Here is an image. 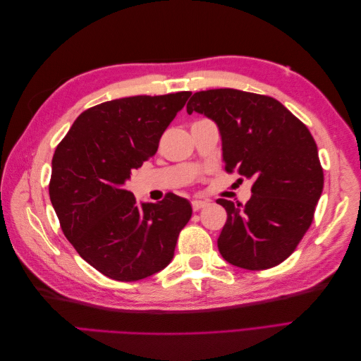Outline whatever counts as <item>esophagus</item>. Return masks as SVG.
Returning <instances> with one entry per match:
<instances>
[{
	"label": "esophagus",
	"mask_w": 361,
	"mask_h": 361,
	"mask_svg": "<svg viewBox=\"0 0 361 361\" xmlns=\"http://www.w3.org/2000/svg\"><path fill=\"white\" fill-rule=\"evenodd\" d=\"M191 206H192L194 211H200L202 207L207 206V202H206V200H192V202H191Z\"/></svg>",
	"instance_id": "esophagus-1"
}]
</instances>
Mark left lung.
I'll list each match as a JSON object with an SVG mask.
<instances>
[{
  "mask_svg": "<svg viewBox=\"0 0 361 361\" xmlns=\"http://www.w3.org/2000/svg\"><path fill=\"white\" fill-rule=\"evenodd\" d=\"M192 111L220 129L226 171L253 179L245 204L216 200L227 212L221 256L250 271L281 264L309 231L324 188L310 130L274 97L235 89L194 93L187 104Z\"/></svg>",
  "mask_w": 361,
  "mask_h": 361,
  "instance_id": "1",
  "label": "left lung"
}]
</instances>
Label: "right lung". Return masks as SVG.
Masks as SVG:
<instances>
[{
    "label": "right lung",
    "mask_w": 361,
    "mask_h": 361,
    "mask_svg": "<svg viewBox=\"0 0 361 361\" xmlns=\"http://www.w3.org/2000/svg\"><path fill=\"white\" fill-rule=\"evenodd\" d=\"M191 92L130 96L94 105L75 120L52 158L49 197L61 231L104 276L137 281L166 268L192 209L169 192L140 203L125 188L130 171L158 150Z\"/></svg>",
    "instance_id": "obj_1"
}]
</instances>
